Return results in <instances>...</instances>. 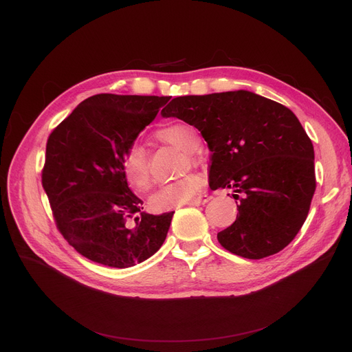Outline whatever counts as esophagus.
<instances>
[{
	"mask_svg": "<svg viewBox=\"0 0 352 352\" xmlns=\"http://www.w3.org/2000/svg\"><path fill=\"white\" fill-rule=\"evenodd\" d=\"M210 201V197L208 195H199L198 198H195V199H192V201H190L187 206H192V207H198V206H204V204H207V202Z\"/></svg>",
	"mask_w": 352,
	"mask_h": 352,
	"instance_id": "34e87169",
	"label": "esophagus"
}]
</instances>
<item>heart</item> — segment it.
Returning a JSON list of instances; mask_svg holds the SVG:
<instances>
[{
  "label": "heart",
  "instance_id": "b5f03b06",
  "mask_svg": "<svg viewBox=\"0 0 352 352\" xmlns=\"http://www.w3.org/2000/svg\"><path fill=\"white\" fill-rule=\"evenodd\" d=\"M157 137L165 142L177 145L184 151L192 153L199 145V138L194 129L184 124H170L158 129ZM122 173L129 187L137 192H145L153 186V175L148 162V154L141 144H133L122 158ZM206 186L199 174H188L179 179L162 186L153 197L151 204L158 210H170L188 204L198 198Z\"/></svg>",
  "mask_w": 352,
  "mask_h": 352
}]
</instances>
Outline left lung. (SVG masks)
<instances>
[{"instance_id": "1", "label": "left lung", "mask_w": 352, "mask_h": 352, "mask_svg": "<svg viewBox=\"0 0 352 352\" xmlns=\"http://www.w3.org/2000/svg\"><path fill=\"white\" fill-rule=\"evenodd\" d=\"M194 125L211 154L210 188H232L234 223L217 234L227 251L261 260L284 250L316 192L314 146L292 111L238 89L177 97L161 111Z\"/></svg>"}]
</instances>
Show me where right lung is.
<instances>
[{
	"mask_svg": "<svg viewBox=\"0 0 352 352\" xmlns=\"http://www.w3.org/2000/svg\"><path fill=\"white\" fill-rule=\"evenodd\" d=\"M170 97L98 94L84 100L47 141L43 187L58 231L88 260L128 268L154 255L174 211L142 212L122 158Z\"/></svg>",
	"mask_w": 352,
	"mask_h": 352,
	"instance_id": "right-lung-1",
	"label": "right lung"
}]
</instances>
